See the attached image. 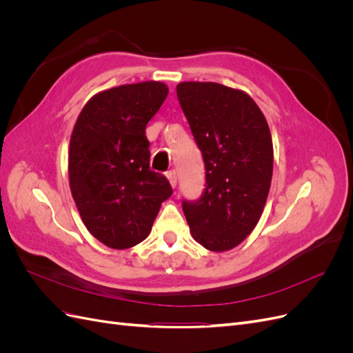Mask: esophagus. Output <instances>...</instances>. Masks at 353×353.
<instances>
[{
  "mask_svg": "<svg viewBox=\"0 0 353 353\" xmlns=\"http://www.w3.org/2000/svg\"><path fill=\"white\" fill-rule=\"evenodd\" d=\"M166 178H168V181H169L170 187H174V188H175V187H176V181H178L175 170H169V172H166Z\"/></svg>",
  "mask_w": 353,
  "mask_h": 353,
  "instance_id": "1",
  "label": "esophagus"
}]
</instances>
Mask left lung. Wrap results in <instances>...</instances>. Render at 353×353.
Here are the masks:
<instances>
[{
    "label": "left lung",
    "mask_w": 353,
    "mask_h": 353,
    "mask_svg": "<svg viewBox=\"0 0 353 353\" xmlns=\"http://www.w3.org/2000/svg\"><path fill=\"white\" fill-rule=\"evenodd\" d=\"M176 95L206 168L205 193L183 201L190 232L208 250H231L254 230L268 199V122L249 94L216 82H181Z\"/></svg>",
    "instance_id": "8db88e82"
}]
</instances>
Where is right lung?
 <instances>
[{
	"instance_id": "right-lung-1",
	"label": "right lung",
	"mask_w": 353,
	"mask_h": 353,
	"mask_svg": "<svg viewBox=\"0 0 353 353\" xmlns=\"http://www.w3.org/2000/svg\"><path fill=\"white\" fill-rule=\"evenodd\" d=\"M163 82L128 83L95 94L81 110L69 145V184L85 227L112 249L147 239L169 181L150 169L148 121L168 97Z\"/></svg>"
}]
</instances>
